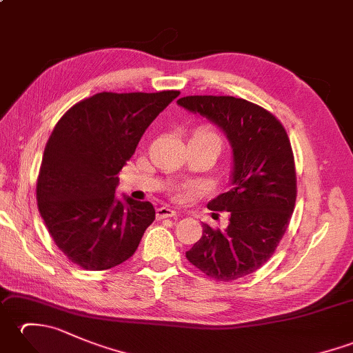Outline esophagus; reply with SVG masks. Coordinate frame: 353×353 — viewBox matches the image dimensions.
<instances>
[{"label":"esophagus","instance_id":"obj_1","mask_svg":"<svg viewBox=\"0 0 353 353\" xmlns=\"http://www.w3.org/2000/svg\"><path fill=\"white\" fill-rule=\"evenodd\" d=\"M176 215H177V212L172 211V209H170V208L162 206V208H157L156 209V216L159 220H162V219H171V216H176Z\"/></svg>","mask_w":353,"mask_h":353}]
</instances>
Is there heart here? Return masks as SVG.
I'll use <instances>...</instances> for the list:
<instances>
[{
  "mask_svg": "<svg viewBox=\"0 0 353 353\" xmlns=\"http://www.w3.org/2000/svg\"><path fill=\"white\" fill-rule=\"evenodd\" d=\"M196 134H197V137H201V138H209V139H214V141H216V142H220V138L216 137V134H215L214 132L208 130V129H201V130H199Z\"/></svg>",
  "mask_w": 353,
  "mask_h": 353,
  "instance_id": "obj_1",
  "label": "heart"
}]
</instances>
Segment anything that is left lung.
<instances>
[{
	"label": "left lung",
	"instance_id": "8db88e82",
	"mask_svg": "<svg viewBox=\"0 0 353 353\" xmlns=\"http://www.w3.org/2000/svg\"><path fill=\"white\" fill-rule=\"evenodd\" d=\"M181 108L209 119L232 147L230 188L208 203L229 224L203 235L186 258L200 272L229 282L256 272L276 250L296 203L294 157L283 125L256 104L235 97L191 95Z\"/></svg>",
	"mask_w": 353,
	"mask_h": 353
}]
</instances>
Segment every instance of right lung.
Returning <instances> with one entry per match:
<instances>
[{"instance_id":"add662e5","label":"right lung","mask_w":353,"mask_h":353,"mask_svg":"<svg viewBox=\"0 0 353 353\" xmlns=\"http://www.w3.org/2000/svg\"><path fill=\"white\" fill-rule=\"evenodd\" d=\"M179 91L100 92L59 119L45 145L37 208L56 245L91 272L129 259L154 221L150 201L117 197L118 174Z\"/></svg>"}]
</instances>
